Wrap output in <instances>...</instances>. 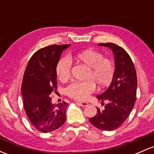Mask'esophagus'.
<instances>
[{"mask_svg":"<svg viewBox=\"0 0 154 154\" xmlns=\"http://www.w3.org/2000/svg\"><path fill=\"white\" fill-rule=\"evenodd\" d=\"M77 104H79V105L81 106V107H86V106L88 105V102H76Z\"/></svg>","mask_w":154,"mask_h":154,"instance_id":"1","label":"esophagus"}]
</instances>
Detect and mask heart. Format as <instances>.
I'll use <instances>...</instances> for the list:
<instances>
[{
	"mask_svg": "<svg viewBox=\"0 0 154 154\" xmlns=\"http://www.w3.org/2000/svg\"><path fill=\"white\" fill-rule=\"evenodd\" d=\"M74 59L88 67L85 78L83 82H74L67 86L66 94L69 97L77 100H85L94 92L96 84L103 88L112 82L115 73L114 63L110 59L103 58V55L97 50L88 49L77 52ZM70 59L63 57L58 60L55 72L58 79L62 82L68 80L71 75Z\"/></svg>",
	"mask_w": 154,
	"mask_h": 154,
	"instance_id": "heart-1",
	"label": "heart"
}]
</instances>
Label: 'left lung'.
I'll return each instance as SVG.
<instances>
[{
  "mask_svg": "<svg viewBox=\"0 0 154 154\" xmlns=\"http://www.w3.org/2000/svg\"><path fill=\"white\" fill-rule=\"evenodd\" d=\"M110 49L115 60L114 77L109 88L100 95L99 100H107L104 109L97 108V113L89 121L97 129L112 131L118 129L129 117L136 102L137 88L136 70L126 50L112 43L98 44Z\"/></svg>",
  "mask_w": 154,
  "mask_h": 154,
  "instance_id": "1",
  "label": "left lung"
}]
</instances>
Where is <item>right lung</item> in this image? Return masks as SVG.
Wrapping results in <instances>:
<instances>
[{"mask_svg":"<svg viewBox=\"0 0 154 154\" xmlns=\"http://www.w3.org/2000/svg\"><path fill=\"white\" fill-rule=\"evenodd\" d=\"M71 45H52L33 54L25 69L21 93L25 111L38 131L50 132L66 121L67 103L52 104L50 94L57 89L55 68L62 52Z\"/></svg>","mask_w":154,"mask_h":154,"instance_id":"add662e5","label":"right lung"}]
</instances>
